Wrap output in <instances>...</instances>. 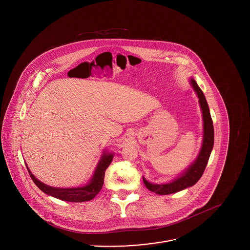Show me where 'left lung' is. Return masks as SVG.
<instances>
[{
    "label": "left lung",
    "instance_id": "obj_1",
    "mask_svg": "<svg viewBox=\"0 0 250 250\" xmlns=\"http://www.w3.org/2000/svg\"><path fill=\"white\" fill-rule=\"evenodd\" d=\"M192 88L197 94L199 99V104L202 110V117H203V141L201 150L196 158V160L189 166L179 177L172 180L167 184H152L148 182L146 179L143 177V183L146 188L157 194L167 195L170 193L178 192L182 189H185L188 187L193 186L198 180L201 178L206 166L208 164L211 152L214 147V133L213 120L211 117L210 109L205 98L204 93L194 81V79L190 78L189 81Z\"/></svg>",
    "mask_w": 250,
    "mask_h": 250
}]
</instances>
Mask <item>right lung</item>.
<instances>
[{"label":"right lung","instance_id":"add662e5","mask_svg":"<svg viewBox=\"0 0 250 250\" xmlns=\"http://www.w3.org/2000/svg\"><path fill=\"white\" fill-rule=\"evenodd\" d=\"M112 159H113V154L104 153L101 161L98 163L95 168V171L90 181L88 182V184L83 187H78V188H54V187L48 186L36 178L31 172V170L29 169L28 166H27V168L32 180L35 182L38 188L42 190L44 193L63 201L84 202V201H89L93 199L101 190L104 184L106 169L112 162Z\"/></svg>","mask_w":250,"mask_h":250}]
</instances>
